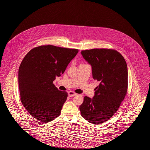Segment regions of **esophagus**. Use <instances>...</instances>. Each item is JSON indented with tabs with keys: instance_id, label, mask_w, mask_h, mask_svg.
Here are the masks:
<instances>
[{
	"instance_id": "esophagus-1",
	"label": "esophagus",
	"mask_w": 150,
	"mask_h": 150,
	"mask_svg": "<svg viewBox=\"0 0 150 150\" xmlns=\"http://www.w3.org/2000/svg\"><path fill=\"white\" fill-rule=\"evenodd\" d=\"M68 95H69V96L70 97H73L76 96L77 94L75 93V92H72V91H70V92H68Z\"/></svg>"
}]
</instances>
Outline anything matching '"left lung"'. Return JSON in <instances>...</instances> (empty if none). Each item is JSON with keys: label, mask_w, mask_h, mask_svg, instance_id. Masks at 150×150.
<instances>
[{"label": "left lung", "mask_w": 150, "mask_h": 150, "mask_svg": "<svg viewBox=\"0 0 150 150\" xmlns=\"http://www.w3.org/2000/svg\"><path fill=\"white\" fill-rule=\"evenodd\" d=\"M81 55L92 66V76L100 84L92 98L85 96L79 109L86 120L100 124L110 119L119 109L128 89V68L121 54L110 49L82 50Z\"/></svg>", "instance_id": "obj_1"}]
</instances>
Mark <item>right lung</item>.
I'll use <instances>...</instances> for the list:
<instances>
[{
	"label": "right lung",
	"mask_w": 150,
	"mask_h": 150,
	"mask_svg": "<svg viewBox=\"0 0 150 150\" xmlns=\"http://www.w3.org/2000/svg\"><path fill=\"white\" fill-rule=\"evenodd\" d=\"M78 50L42 45L28 52L18 69L22 103L33 117L48 122L61 114L67 93L53 84L64 74Z\"/></svg>",
	"instance_id": "obj_1"
}]
</instances>
